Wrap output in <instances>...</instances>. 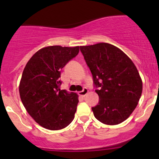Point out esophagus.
I'll list each match as a JSON object with an SVG mask.
<instances>
[{
    "label": "esophagus",
    "instance_id": "obj_1",
    "mask_svg": "<svg viewBox=\"0 0 159 159\" xmlns=\"http://www.w3.org/2000/svg\"><path fill=\"white\" fill-rule=\"evenodd\" d=\"M88 92H89V90H88L87 88H84L82 91H79V92H78V94H79L80 96H82V97H84V96H85L86 94H88Z\"/></svg>",
    "mask_w": 159,
    "mask_h": 159
}]
</instances>
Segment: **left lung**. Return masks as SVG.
<instances>
[{
	"label": "left lung",
	"mask_w": 159,
	"mask_h": 159,
	"mask_svg": "<svg viewBox=\"0 0 159 159\" xmlns=\"http://www.w3.org/2000/svg\"><path fill=\"white\" fill-rule=\"evenodd\" d=\"M80 51L91 72L99 102L92 107L94 117L109 125L127 119L136 108L142 81L132 61L108 43L81 46Z\"/></svg>",
	"instance_id": "8db88e82"
}]
</instances>
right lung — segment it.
Returning <instances> with one entry per match:
<instances>
[{
    "instance_id": "1",
    "label": "right lung",
    "mask_w": 159,
    "mask_h": 159,
    "mask_svg": "<svg viewBox=\"0 0 159 159\" xmlns=\"http://www.w3.org/2000/svg\"><path fill=\"white\" fill-rule=\"evenodd\" d=\"M79 47L49 46L37 51L27 63L19 85L28 114L44 129L60 130L73 121L78 94L61 90V70L76 57Z\"/></svg>"
}]
</instances>
